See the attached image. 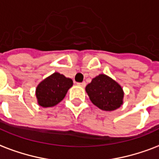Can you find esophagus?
<instances>
[{
    "mask_svg": "<svg viewBox=\"0 0 159 159\" xmlns=\"http://www.w3.org/2000/svg\"><path fill=\"white\" fill-rule=\"evenodd\" d=\"M77 85H78V86H80V87H82V88H84L85 86H86V82H78V83H77Z\"/></svg>",
    "mask_w": 159,
    "mask_h": 159,
    "instance_id": "34e87169",
    "label": "esophagus"
}]
</instances>
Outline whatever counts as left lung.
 <instances>
[{
	"label": "left lung",
	"mask_w": 159,
	"mask_h": 159,
	"mask_svg": "<svg viewBox=\"0 0 159 159\" xmlns=\"http://www.w3.org/2000/svg\"><path fill=\"white\" fill-rule=\"evenodd\" d=\"M85 90L91 102L106 112H112L123 104L124 92L121 85L106 74H99L87 85Z\"/></svg>",
	"instance_id": "1"
}]
</instances>
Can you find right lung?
I'll return each mask as SVG.
<instances>
[{
  "instance_id": "1",
  "label": "right lung",
  "mask_w": 159,
  "mask_h": 159,
  "mask_svg": "<svg viewBox=\"0 0 159 159\" xmlns=\"http://www.w3.org/2000/svg\"><path fill=\"white\" fill-rule=\"evenodd\" d=\"M73 82L59 72H54L43 79L36 88L37 103L42 107H52L63 100Z\"/></svg>"
}]
</instances>
